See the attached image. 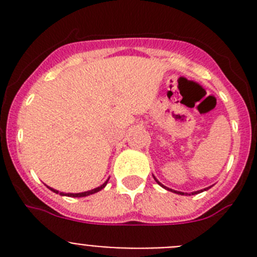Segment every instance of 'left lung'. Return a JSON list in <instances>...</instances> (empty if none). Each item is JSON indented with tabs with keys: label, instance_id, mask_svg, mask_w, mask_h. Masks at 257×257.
<instances>
[{
	"label": "left lung",
	"instance_id": "8db88e82",
	"mask_svg": "<svg viewBox=\"0 0 257 257\" xmlns=\"http://www.w3.org/2000/svg\"><path fill=\"white\" fill-rule=\"evenodd\" d=\"M154 179H156V178H154ZM156 181H157V183H158V184H160L161 187H163V188H165V189H167V190H171V192H174V193H178V194H181V196H184V193H183V192H176V190H172V189H170V188H167V187H165V185H162V184H161L160 181L157 180V179H156ZM207 189H208V188H206V189H203V190H207ZM203 190H198V192H193L192 194H197V193H201V192H203ZM185 194H187V193H185ZM189 196H190V194H189Z\"/></svg>",
	"mask_w": 257,
	"mask_h": 257
}]
</instances>
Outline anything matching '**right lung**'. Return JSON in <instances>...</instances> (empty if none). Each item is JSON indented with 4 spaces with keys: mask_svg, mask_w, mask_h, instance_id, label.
<instances>
[{
    "mask_svg": "<svg viewBox=\"0 0 257 257\" xmlns=\"http://www.w3.org/2000/svg\"><path fill=\"white\" fill-rule=\"evenodd\" d=\"M106 183H108V180H106L105 183L103 184V185H100V187H97V188H95V189L87 190V192H82V193H63V192H60V196H68V197H86V196H90V194H94V193L99 192V190H101L103 188H105ZM50 189H51L54 193H59L58 190L52 189V188H50Z\"/></svg>",
    "mask_w": 257,
    "mask_h": 257,
    "instance_id": "add662e5",
    "label": "right lung"
}]
</instances>
